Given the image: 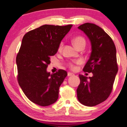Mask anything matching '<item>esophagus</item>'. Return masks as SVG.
I'll return each instance as SVG.
<instances>
[{
    "instance_id": "esophagus-1",
    "label": "esophagus",
    "mask_w": 127,
    "mask_h": 127,
    "mask_svg": "<svg viewBox=\"0 0 127 127\" xmlns=\"http://www.w3.org/2000/svg\"><path fill=\"white\" fill-rule=\"evenodd\" d=\"M72 75H74V74H72V73H71V72H68V73H67V76H68V77L72 76Z\"/></svg>"
}]
</instances>
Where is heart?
<instances>
[{
    "instance_id": "b5f03b06",
    "label": "heart",
    "mask_w": 127,
    "mask_h": 127,
    "mask_svg": "<svg viewBox=\"0 0 127 127\" xmlns=\"http://www.w3.org/2000/svg\"><path fill=\"white\" fill-rule=\"evenodd\" d=\"M72 42L74 46H75L77 48H80V47H82V46H84V47L85 46V40L84 37H82L81 36H78L75 37L73 39ZM63 46V42H61L60 44V47H59V49H61ZM79 63H80V61H77L76 63L79 64ZM69 66L70 67H71V69H74L75 68V66H74L73 64H70Z\"/></svg>"
}]
</instances>
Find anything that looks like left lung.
<instances>
[{
    "label": "left lung",
    "mask_w": 127,
    "mask_h": 127,
    "mask_svg": "<svg viewBox=\"0 0 127 127\" xmlns=\"http://www.w3.org/2000/svg\"><path fill=\"white\" fill-rule=\"evenodd\" d=\"M78 29L90 41L92 52L83 71L92 72L93 76L88 79L79 75L77 95L80 103L92 107L104 101L112 92L118 72L116 48L111 37L98 26L87 23Z\"/></svg>",
    "instance_id": "left-lung-1"
}]
</instances>
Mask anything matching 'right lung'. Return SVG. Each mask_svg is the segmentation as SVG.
Masks as SVG:
<instances>
[{"label":"right lung","mask_w":127,"mask_h":127,"mask_svg":"<svg viewBox=\"0 0 127 127\" xmlns=\"http://www.w3.org/2000/svg\"><path fill=\"white\" fill-rule=\"evenodd\" d=\"M72 25L41 26L24 35L16 56L18 80L27 98L41 106L57 101L59 88L67 75L60 69L55 74L47 72L50 56L57 53L60 44Z\"/></svg>","instance_id":"right-lung-1"}]
</instances>
